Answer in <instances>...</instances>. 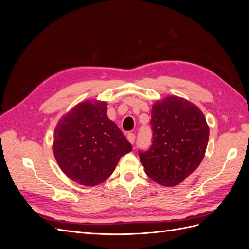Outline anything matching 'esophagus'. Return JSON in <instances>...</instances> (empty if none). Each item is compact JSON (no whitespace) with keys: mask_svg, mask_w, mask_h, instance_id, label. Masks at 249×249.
Masks as SVG:
<instances>
[{"mask_svg":"<svg viewBox=\"0 0 249 249\" xmlns=\"http://www.w3.org/2000/svg\"><path fill=\"white\" fill-rule=\"evenodd\" d=\"M126 138H127V140H129V142L131 143V144H133L134 141H135V134H133V133H129V134H127Z\"/></svg>","mask_w":249,"mask_h":249,"instance_id":"1","label":"esophagus"}]
</instances>
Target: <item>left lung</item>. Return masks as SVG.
I'll return each mask as SVG.
<instances>
[{
	"label": "left lung",
	"instance_id": "1",
	"mask_svg": "<svg viewBox=\"0 0 249 249\" xmlns=\"http://www.w3.org/2000/svg\"><path fill=\"white\" fill-rule=\"evenodd\" d=\"M154 140L150 148L139 153L145 173L165 187L180 184L196 169L206 154L209 125L196 105L178 95L154 103Z\"/></svg>",
	"mask_w": 249,
	"mask_h": 249
}]
</instances>
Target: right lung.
Segmentation results:
<instances>
[{
  "mask_svg": "<svg viewBox=\"0 0 249 249\" xmlns=\"http://www.w3.org/2000/svg\"><path fill=\"white\" fill-rule=\"evenodd\" d=\"M107 102H80L59 119L53 153L67 178L84 186L105 182L120 158L132 150L114 122L107 115Z\"/></svg>",
  "mask_w": 249,
  "mask_h": 249,
  "instance_id": "add662e5",
  "label": "right lung"
}]
</instances>
